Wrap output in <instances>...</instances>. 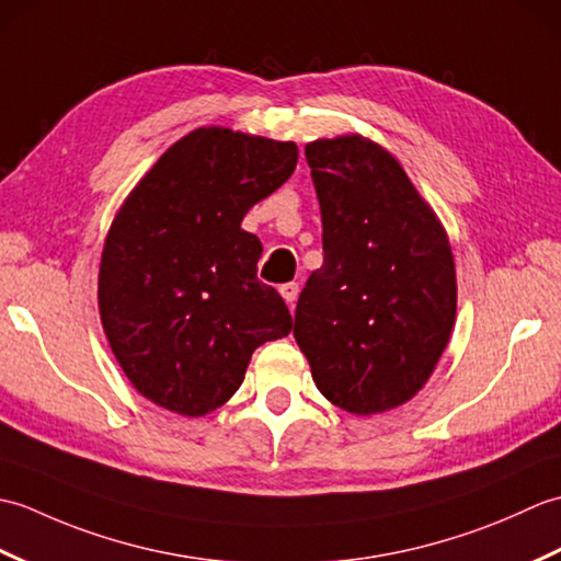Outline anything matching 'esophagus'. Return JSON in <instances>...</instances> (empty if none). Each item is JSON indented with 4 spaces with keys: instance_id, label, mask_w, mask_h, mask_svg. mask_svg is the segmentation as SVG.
I'll use <instances>...</instances> for the list:
<instances>
[{
    "instance_id": "1",
    "label": "esophagus",
    "mask_w": 561,
    "mask_h": 561,
    "mask_svg": "<svg viewBox=\"0 0 561 561\" xmlns=\"http://www.w3.org/2000/svg\"><path fill=\"white\" fill-rule=\"evenodd\" d=\"M279 294H282V299L289 304V308H294V301L299 299V284H296V282L282 284V287H279Z\"/></svg>"
}]
</instances>
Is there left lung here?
<instances>
[{"label": "left lung", "mask_w": 561, "mask_h": 561, "mask_svg": "<svg viewBox=\"0 0 561 561\" xmlns=\"http://www.w3.org/2000/svg\"><path fill=\"white\" fill-rule=\"evenodd\" d=\"M306 161L325 257L296 304V344L332 404L362 416L396 410L432 378L456 323L448 233L368 137L308 141Z\"/></svg>", "instance_id": "8db88e82"}]
</instances>
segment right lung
Listing matches in <instances>:
<instances>
[{
  "instance_id": "1",
  "label": "right lung",
  "mask_w": 561,
  "mask_h": 561,
  "mask_svg": "<svg viewBox=\"0 0 561 561\" xmlns=\"http://www.w3.org/2000/svg\"><path fill=\"white\" fill-rule=\"evenodd\" d=\"M294 141L197 127L165 149L117 209L99 270V311L139 396L181 416L241 388L250 356L287 337L282 296L257 282L248 209L289 181Z\"/></svg>"
}]
</instances>
